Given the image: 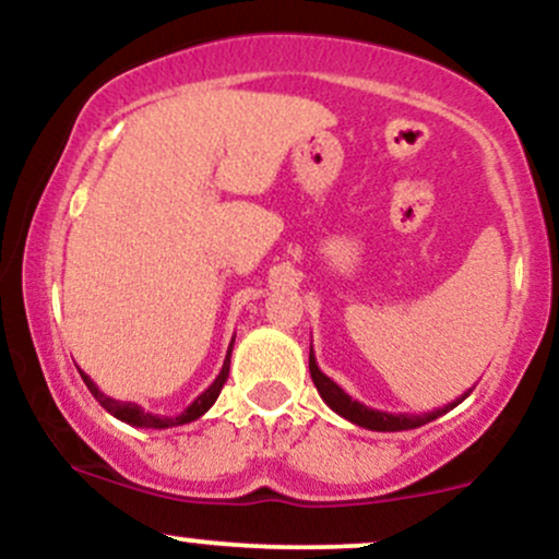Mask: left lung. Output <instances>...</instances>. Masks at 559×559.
I'll use <instances>...</instances> for the list:
<instances>
[{"label": "left lung", "mask_w": 559, "mask_h": 559, "mask_svg": "<svg viewBox=\"0 0 559 559\" xmlns=\"http://www.w3.org/2000/svg\"><path fill=\"white\" fill-rule=\"evenodd\" d=\"M310 376H312V383H316L318 394L323 396V402L329 404L333 413H338L342 418L355 423V426L368 428V431H409V428H420L426 426V423L441 418V415L449 413V409L460 402V400L449 402L441 409H433V413H423V415H394V413H383V409H373L368 407V404L352 400V396L346 394L336 381H331V378L318 368V360L316 355H312V349H310Z\"/></svg>", "instance_id": "left-lung-1"}]
</instances>
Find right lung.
<instances>
[{
    "label": "right lung",
    "instance_id": "obj_1",
    "mask_svg": "<svg viewBox=\"0 0 559 559\" xmlns=\"http://www.w3.org/2000/svg\"><path fill=\"white\" fill-rule=\"evenodd\" d=\"M230 349H234V342H230V346H228L226 362H223L221 373H217L215 381L210 383V386L204 389L202 394H199L197 400L191 402L189 407H186L181 415H173V418H170V415L146 413V409L141 407V404H136V402H118V400H112V396H107L105 391L96 386L92 378L83 373V370H81V378H83V383H86V386H88V391H92V394H94V400L99 402L102 407L107 409V413L115 415V418H118V420H123V423H128V426H136V428H159V431H163V428L183 426V423H191V420L202 418V415L207 413L210 407H213L215 400H217V394H221L223 383H226V378H228V370H230Z\"/></svg>",
    "mask_w": 559,
    "mask_h": 559
}]
</instances>
